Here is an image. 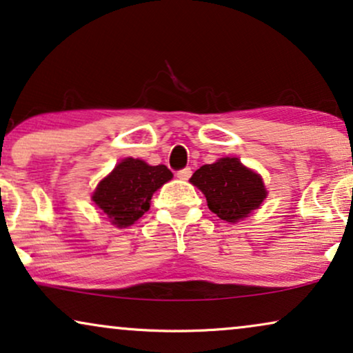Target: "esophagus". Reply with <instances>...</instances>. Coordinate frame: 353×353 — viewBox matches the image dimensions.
Returning a JSON list of instances; mask_svg holds the SVG:
<instances>
[{"instance_id":"obj_1","label":"esophagus","mask_w":353,"mask_h":353,"mask_svg":"<svg viewBox=\"0 0 353 353\" xmlns=\"http://www.w3.org/2000/svg\"><path fill=\"white\" fill-rule=\"evenodd\" d=\"M176 176L180 178V180H190V176H191V168H190V167L181 168V170L176 172Z\"/></svg>"}]
</instances>
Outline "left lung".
<instances>
[{
  "mask_svg": "<svg viewBox=\"0 0 353 353\" xmlns=\"http://www.w3.org/2000/svg\"><path fill=\"white\" fill-rule=\"evenodd\" d=\"M190 181L203 191L209 209L227 222H236L248 216L268 194L263 178L246 168L236 157L203 165Z\"/></svg>",
  "mask_w": 353,
  "mask_h": 353,
  "instance_id": "8db88e82",
  "label": "left lung"
}]
</instances>
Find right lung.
I'll return each instance as SVG.
<instances>
[{"mask_svg":"<svg viewBox=\"0 0 353 353\" xmlns=\"http://www.w3.org/2000/svg\"><path fill=\"white\" fill-rule=\"evenodd\" d=\"M165 165H148L144 160L125 159L99 183L92 201L117 227H130L150 208L152 194L172 180Z\"/></svg>","mask_w":353,"mask_h":353,"instance_id":"obj_1","label":"right lung"}]
</instances>
